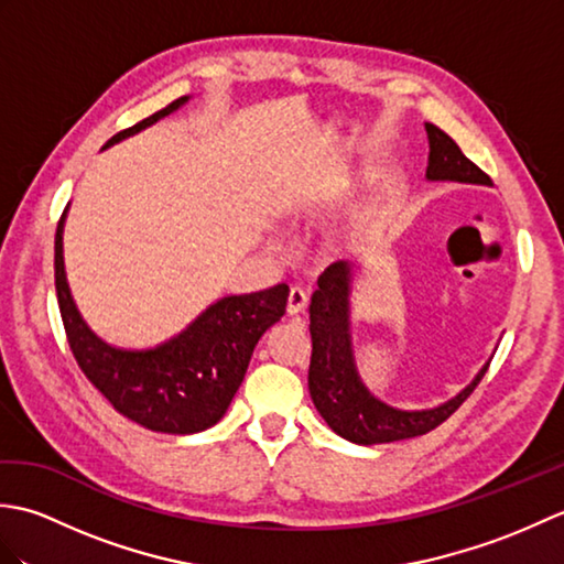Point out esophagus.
<instances>
[{
	"instance_id": "obj_1",
	"label": "esophagus",
	"mask_w": 564,
	"mask_h": 564,
	"mask_svg": "<svg viewBox=\"0 0 564 564\" xmlns=\"http://www.w3.org/2000/svg\"><path fill=\"white\" fill-rule=\"evenodd\" d=\"M307 307V293L303 289H291L289 293V315H301Z\"/></svg>"
}]
</instances>
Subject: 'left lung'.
Masks as SVG:
<instances>
[{
	"label": "left lung",
	"mask_w": 564,
	"mask_h": 564,
	"mask_svg": "<svg viewBox=\"0 0 564 564\" xmlns=\"http://www.w3.org/2000/svg\"><path fill=\"white\" fill-rule=\"evenodd\" d=\"M424 128L429 138L426 182L492 184L482 170H477L465 158L453 138L431 123H424ZM361 271L364 267L358 261H337L319 275V289L313 293V303H310V337H313V358H310L307 373L310 398L334 434L358 443V446H376V443L429 434L470 398L492 358L477 370V376L458 394L436 406L402 410V406L382 402L361 380L354 356L351 301Z\"/></svg>",
	"instance_id": "left-lung-1"
}]
</instances>
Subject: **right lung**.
Returning a JSON list of instances; mask_svg holds the SVG:
<instances>
[{"mask_svg": "<svg viewBox=\"0 0 564 564\" xmlns=\"http://www.w3.org/2000/svg\"><path fill=\"white\" fill-rule=\"evenodd\" d=\"M188 99H176L166 109L113 135L104 150L142 133L182 109ZM67 210L69 206L55 232V291L69 349L84 376L118 414L150 431L186 436L218 424L242 386L259 339L281 322L289 285L279 283L269 291L225 295L174 337L148 349L109 344L87 325L69 291L63 251Z\"/></svg>", "mask_w": 564, "mask_h": 564, "instance_id": "obj_1", "label": "right lung"}]
</instances>
